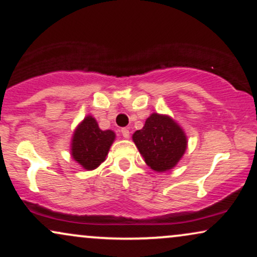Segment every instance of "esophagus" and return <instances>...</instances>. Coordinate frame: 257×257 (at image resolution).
Masks as SVG:
<instances>
[{
    "label": "esophagus",
    "mask_w": 257,
    "mask_h": 257,
    "mask_svg": "<svg viewBox=\"0 0 257 257\" xmlns=\"http://www.w3.org/2000/svg\"><path fill=\"white\" fill-rule=\"evenodd\" d=\"M121 133H122L123 138H124V139H128L129 138V134H131V133H129V129L128 128H122L121 129Z\"/></svg>",
    "instance_id": "esophagus-1"
}]
</instances>
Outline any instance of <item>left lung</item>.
<instances>
[{"label": "left lung", "instance_id": "1", "mask_svg": "<svg viewBox=\"0 0 257 257\" xmlns=\"http://www.w3.org/2000/svg\"><path fill=\"white\" fill-rule=\"evenodd\" d=\"M136 147L152 170L165 172L173 168L186 151L183 129L168 116L152 113L145 126L133 135Z\"/></svg>", "mask_w": 257, "mask_h": 257}]
</instances>
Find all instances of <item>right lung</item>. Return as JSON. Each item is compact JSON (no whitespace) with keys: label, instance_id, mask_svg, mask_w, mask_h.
<instances>
[{"label":"right lung","instance_id":"obj_1","mask_svg":"<svg viewBox=\"0 0 257 257\" xmlns=\"http://www.w3.org/2000/svg\"><path fill=\"white\" fill-rule=\"evenodd\" d=\"M113 140L115 133L100 131L96 119L87 116L73 134L72 157L85 170H95L105 160Z\"/></svg>","mask_w":257,"mask_h":257}]
</instances>
